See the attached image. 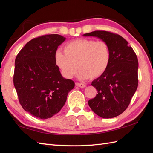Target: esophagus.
Segmentation results:
<instances>
[{
    "instance_id": "1",
    "label": "esophagus",
    "mask_w": 153,
    "mask_h": 153,
    "mask_svg": "<svg viewBox=\"0 0 153 153\" xmlns=\"http://www.w3.org/2000/svg\"><path fill=\"white\" fill-rule=\"evenodd\" d=\"M76 85H77V87H80V88H84V87H86V85H85V84L82 83H76Z\"/></svg>"
}]
</instances>
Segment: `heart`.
Wrapping results in <instances>:
<instances>
[{
  "label": "heart",
  "instance_id": "b5f03b06",
  "mask_svg": "<svg viewBox=\"0 0 153 153\" xmlns=\"http://www.w3.org/2000/svg\"><path fill=\"white\" fill-rule=\"evenodd\" d=\"M111 52L104 41L79 39L68 43L64 53L57 51L55 61L63 76L71 79L79 70V77L87 79L99 77L105 73L110 64Z\"/></svg>",
  "mask_w": 153,
  "mask_h": 153
}]
</instances>
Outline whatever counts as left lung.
<instances>
[{
	"mask_svg": "<svg viewBox=\"0 0 153 153\" xmlns=\"http://www.w3.org/2000/svg\"><path fill=\"white\" fill-rule=\"evenodd\" d=\"M83 36L99 38L108 44L111 58L108 69L93 80L97 95L89 100L90 108L103 118L121 114L128 108L138 86V60L128 42L120 35L106 31H95Z\"/></svg>",
	"mask_w": 153,
	"mask_h": 153,
	"instance_id": "obj_1",
	"label": "left lung"
}]
</instances>
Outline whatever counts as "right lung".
<instances>
[{
  "instance_id": "obj_1",
  "label": "right lung",
  "mask_w": 153,
  "mask_h": 153,
  "mask_svg": "<svg viewBox=\"0 0 153 153\" xmlns=\"http://www.w3.org/2000/svg\"><path fill=\"white\" fill-rule=\"evenodd\" d=\"M65 39L58 34L34 38L16 58L13 81L19 101L35 118L47 119L57 114L74 88V82L62 76L55 61L58 47Z\"/></svg>"
}]
</instances>
